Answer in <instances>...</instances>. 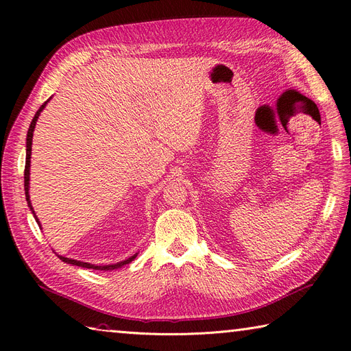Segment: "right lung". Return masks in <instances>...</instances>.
I'll return each mask as SVG.
<instances>
[{
    "mask_svg": "<svg viewBox=\"0 0 351 351\" xmlns=\"http://www.w3.org/2000/svg\"><path fill=\"white\" fill-rule=\"evenodd\" d=\"M45 105H47V102L44 104V105H40V108L36 111V114H35V117H34V120H32V123H30V125H29V130H27V139H26V165H25V193H26V200H27V205H29V208H30V210H32V214H35V210H34V208H32V205H30V200H29V167H30V154H32V137H34V130H35V124H36V121H38V117H39V114H40V111L45 108ZM35 219L38 221V218H36V215H35ZM38 224H39V221H38ZM62 262H66V263H71V265H77V267H82V268H88V269H101V271H108V269H117V268H121L123 265H127V263H130L134 258H136V254L134 256H132V258H129V259H125V261H123V262H119V263H115V265H104V267H95V265H92V263H88V262H80V261H74V259H69V258H62V256H58Z\"/></svg>",
    "mask_w": 351,
    "mask_h": 351,
    "instance_id": "add662e5",
    "label": "right lung"
}]
</instances>
